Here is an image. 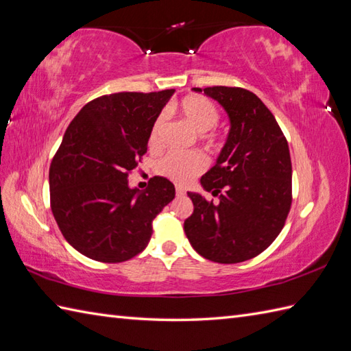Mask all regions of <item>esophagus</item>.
I'll list each match as a JSON object with an SVG mask.
<instances>
[{"instance_id":"obj_1","label":"esophagus","mask_w":351,"mask_h":351,"mask_svg":"<svg viewBox=\"0 0 351 351\" xmlns=\"http://www.w3.org/2000/svg\"><path fill=\"white\" fill-rule=\"evenodd\" d=\"M176 196H178V197L185 196V190H184L182 187H176Z\"/></svg>"}]
</instances>
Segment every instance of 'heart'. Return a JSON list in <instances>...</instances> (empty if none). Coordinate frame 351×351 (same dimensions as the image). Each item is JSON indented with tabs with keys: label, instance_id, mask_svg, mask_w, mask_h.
I'll return each mask as SVG.
<instances>
[{
	"label": "heart",
	"instance_id": "b5f03b06",
	"mask_svg": "<svg viewBox=\"0 0 351 351\" xmlns=\"http://www.w3.org/2000/svg\"><path fill=\"white\" fill-rule=\"evenodd\" d=\"M180 114L189 122L193 130L204 137L214 140V136L205 134L213 130L219 122V110L214 104L199 95H191L184 98L178 106ZM167 117L166 114H160L155 119L151 134H149V146L152 149H158L162 145V136L166 131ZM206 167V161L197 152H170L156 164V171L160 175L169 178L176 184H189L190 181L199 176Z\"/></svg>",
	"mask_w": 351,
	"mask_h": 351
}]
</instances>
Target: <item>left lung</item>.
<instances>
[{"mask_svg": "<svg viewBox=\"0 0 351 351\" xmlns=\"http://www.w3.org/2000/svg\"><path fill=\"white\" fill-rule=\"evenodd\" d=\"M204 93L226 110L230 121L217 161L200 178L204 190L220 202L187 193L195 211L184 221V230L200 256L237 264L264 252L285 225L293 202L289 147L255 93L225 86L206 87Z\"/></svg>", "mask_w": 351, "mask_h": 351, "instance_id": "left-lung-1", "label": "left lung"}]
</instances>
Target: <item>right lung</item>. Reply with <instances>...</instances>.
Segmentation results:
<instances>
[{"label": "right lung", "instance_id": "obj_1", "mask_svg": "<svg viewBox=\"0 0 351 351\" xmlns=\"http://www.w3.org/2000/svg\"><path fill=\"white\" fill-rule=\"evenodd\" d=\"M173 92L99 96L66 130L49 167L51 210L66 241L84 256L123 263L138 255L154 219L175 199L167 178L154 176L143 191L128 185Z\"/></svg>", "mask_w": 351, "mask_h": 351}]
</instances>
